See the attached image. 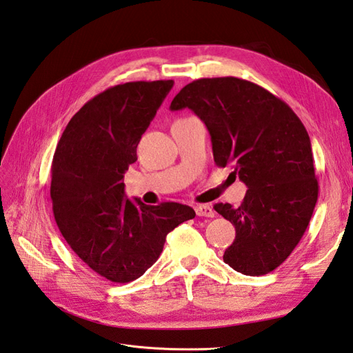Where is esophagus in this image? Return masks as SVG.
<instances>
[{
    "label": "esophagus",
    "instance_id": "esophagus-1",
    "mask_svg": "<svg viewBox=\"0 0 353 353\" xmlns=\"http://www.w3.org/2000/svg\"><path fill=\"white\" fill-rule=\"evenodd\" d=\"M194 210L197 213V216H205V218L215 216V210H213L212 206H209V205H199V206H196Z\"/></svg>",
    "mask_w": 353,
    "mask_h": 353
}]
</instances>
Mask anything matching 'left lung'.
<instances>
[{
  "instance_id": "1",
  "label": "left lung",
  "mask_w": 353,
  "mask_h": 353,
  "mask_svg": "<svg viewBox=\"0 0 353 353\" xmlns=\"http://www.w3.org/2000/svg\"><path fill=\"white\" fill-rule=\"evenodd\" d=\"M185 108L208 126L216 166L230 165L249 188L239 208L213 206L236 228L223 262L244 275L274 271L303 237L318 199L306 128L281 99L234 77L185 85L170 110Z\"/></svg>"
}]
</instances>
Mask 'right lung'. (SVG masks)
Wrapping results in <instances>:
<instances>
[{"instance_id": "right-lung-1", "label": "right lung", "mask_w": 353, "mask_h": 353, "mask_svg": "<svg viewBox=\"0 0 353 353\" xmlns=\"http://www.w3.org/2000/svg\"><path fill=\"white\" fill-rule=\"evenodd\" d=\"M174 81L114 85L85 103L69 121L51 166L57 227L70 249L112 283H130L159 259L166 236L196 216L174 201H131L123 174Z\"/></svg>"}]
</instances>
